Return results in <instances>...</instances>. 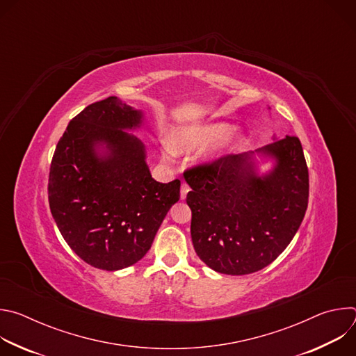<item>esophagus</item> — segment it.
I'll return each instance as SVG.
<instances>
[{"label": "esophagus", "instance_id": "esophagus-1", "mask_svg": "<svg viewBox=\"0 0 356 356\" xmlns=\"http://www.w3.org/2000/svg\"><path fill=\"white\" fill-rule=\"evenodd\" d=\"M190 191V187L187 183H181V188H180V197L181 200H184L187 197V193Z\"/></svg>", "mask_w": 356, "mask_h": 356}]
</instances>
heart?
I'll list each match as a JSON object with an SVG mask.
<instances>
[{"label":"heart","mask_w":356,"mask_h":356,"mask_svg":"<svg viewBox=\"0 0 356 356\" xmlns=\"http://www.w3.org/2000/svg\"><path fill=\"white\" fill-rule=\"evenodd\" d=\"M239 140L235 127L229 122H209L180 128L172 136L162 140V155L166 161H172L177 155V147L184 152H193L213 145L207 156L211 161L222 158Z\"/></svg>","instance_id":"1"}]
</instances>
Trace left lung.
I'll use <instances>...</instances> for the list:
<instances>
[{"mask_svg": "<svg viewBox=\"0 0 356 356\" xmlns=\"http://www.w3.org/2000/svg\"><path fill=\"white\" fill-rule=\"evenodd\" d=\"M259 156L273 169L261 175ZM191 187V241L198 258L218 273L241 276L272 264L287 248L309 204V170L296 136L184 173Z\"/></svg>", "mask_w": 356, "mask_h": 356, "instance_id": "1", "label": "left lung"}]
</instances>
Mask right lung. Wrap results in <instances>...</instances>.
<instances>
[{"label": "right lung", "mask_w": 356, "mask_h": 356, "mask_svg": "<svg viewBox=\"0 0 356 356\" xmlns=\"http://www.w3.org/2000/svg\"><path fill=\"white\" fill-rule=\"evenodd\" d=\"M143 113L118 97L86 107L67 125L49 173V206L73 252L86 264L120 270L150 249L180 180L159 183L146 165Z\"/></svg>", "instance_id": "obj_1"}]
</instances>
